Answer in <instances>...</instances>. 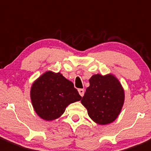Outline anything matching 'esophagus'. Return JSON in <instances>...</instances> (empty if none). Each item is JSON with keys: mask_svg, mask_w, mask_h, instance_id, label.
Returning <instances> with one entry per match:
<instances>
[{"mask_svg": "<svg viewBox=\"0 0 151 151\" xmlns=\"http://www.w3.org/2000/svg\"><path fill=\"white\" fill-rule=\"evenodd\" d=\"M78 92H79V93H80V96H83V95H84V93H85L84 89H83V88H80V89H78Z\"/></svg>", "mask_w": 151, "mask_h": 151, "instance_id": "1", "label": "esophagus"}]
</instances>
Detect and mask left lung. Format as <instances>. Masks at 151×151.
Segmentation results:
<instances>
[{"mask_svg":"<svg viewBox=\"0 0 151 151\" xmlns=\"http://www.w3.org/2000/svg\"><path fill=\"white\" fill-rule=\"evenodd\" d=\"M81 102L91 119L99 125L114 122L119 114L125 99L124 90L112 74H94L89 80Z\"/></svg>","mask_w":151,"mask_h":151,"instance_id":"1","label":"left lung"}]
</instances>
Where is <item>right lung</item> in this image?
Masks as SVG:
<instances>
[{
	"instance_id": "obj_1",
	"label": "right lung",
	"mask_w": 151,
	"mask_h": 151,
	"mask_svg": "<svg viewBox=\"0 0 151 151\" xmlns=\"http://www.w3.org/2000/svg\"><path fill=\"white\" fill-rule=\"evenodd\" d=\"M30 95L37 114L47 121L60 117L69 104L82 98L71 81L52 71H46L32 84Z\"/></svg>"
}]
</instances>
